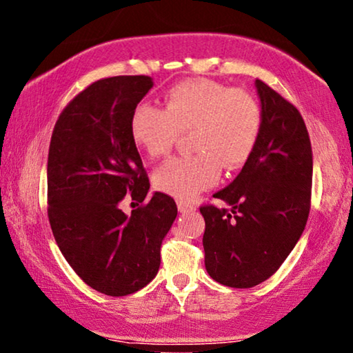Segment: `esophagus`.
<instances>
[{
  "label": "esophagus",
  "instance_id": "1",
  "mask_svg": "<svg viewBox=\"0 0 353 353\" xmlns=\"http://www.w3.org/2000/svg\"><path fill=\"white\" fill-rule=\"evenodd\" d=\"M176 205H178V211H180V213H189V211L195 210L194 205L186 202V200H176Z\"/></svg>",
  "mask_w": 353,
  "mask_h": 353
}]
</instances>
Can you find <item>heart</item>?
Masks as SVG:
<instances>
[{"mask_svg":"<svg viewBox=\"0 0 353 353\" xmlns=\"http://www.w3.org/2000/svg\"><path fill=\"white\" fill-rule=\"evenodd\" d=\"M262 129V110L248 91L210 79H188L173 85L164 108L142 102L131 115L135 145L151 158L169 154L183 132L191 134L197 153L158 167L154 186L176 199H194L214 186L221 165L236 170L251 158Z\"/></svg>","mask_w":353,"mask_h":353,"instance_id":"heart-1","label":"heart"}]
</instances>
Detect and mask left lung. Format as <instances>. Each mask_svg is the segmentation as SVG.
<instances>
[{"mask_svg":"<svg viewBox=\"0 0 353 353\" xmlns=\"http://www.w3.org/2000/svg\"><path fill=\"white\" fill-rule=\"evenodd\" d=\"M262 129L251 158L202 205L205 268L216 283L249 289L273 276L295 248L311 210L312 150L298 108L256 80Z\"/></svg>","mask_w":353,"mask_h":353,"instance_id":"obj_1","label":"left lung"}]
</instances>
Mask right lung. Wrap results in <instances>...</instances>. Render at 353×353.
Segmentation results:
<instances>
[{
    "label": "right lung",
    "mask_w": 353,
    "mask_h": 353,
    "mask_svg": "<svg viewBox=\"0 0 353 353\" xmlns=\"http://www.w3.org/2000/svg\"><path fill=\"white\" fill-rule=\"evenodd\" d=\"M153 88L148 75L101 79L64 107L47 162L48 221L72 270L101 294L124 296L150 284L176 218L170 195L150 191L131 135V115ZM142 203L128 216L124 198Z\"/></svg>",
    "instance_id": "add662e5"
}]
</instances>
